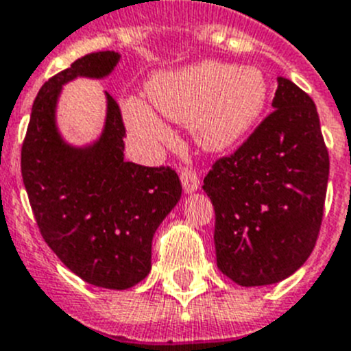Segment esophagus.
Returning <instances> with one entry per match:
<instances>
[{"label": "esophagus", "instance_id": "obj_1", "mask_svg": "<svg viewBox=\"0 0 351 351\" xmlns=\"http://www.w3.org/2000/svg\"><path fill=\"white\" fill-rule=\"evenodd\" d=\"M180 178H182V185H184V191L187 194L194 193V191L199 189V178H197L196 171H194L193 167H182Z\"/></svg>", "mask_w": 351, "mask_h": 351}]
</instances>
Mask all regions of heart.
Returning a JSON list of instances; mask_svg holds the SVG:
<instances>
[{
    "mask_svg": "<svg viewBox=\"0 0 351 351\" xmlns=\"http://www.w3.org/2000/svg\"><path fill=\"white\" fill-rule=\"evenodd\" d=\"M148 99L158 114L191 125L210 150L239 143L261 118L268 99L265 74L254 65L201 62L158 74L148 83ZM125 118L130 130L150 143H164L171 132L145 102L129 99Z\"/></svg>",
    "mask_w": 351,
    "mask_h": 351,
    "instance_id": "b5f03b06",
    "label": "heart"
}]
</instances>
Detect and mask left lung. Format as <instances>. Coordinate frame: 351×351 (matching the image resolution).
Masks as SVG:
<instances>
[{
    "label": "left lung",
    "mask_w": 351,
    "mask_h": 351,
    "mask_svg": "<svg viewBox=\"0 0 351 351\" xmlns=\"http://www.w3.org/2000/svg\"><path fill=\"white\" fill-rule=\"evenodd\" d=\"M277 83L274 111L203 184L215 210L217 267L240 286L297 272L322 228L330 164L318 111L289 79Z\"/></svg>",
    "instance_id": "obj_1"
}]
</instances>
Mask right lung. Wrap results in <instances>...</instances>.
Returning <instances> with one entry per match:
<instances>
[{
  "instance_id": "right-lung-1",
  "label": "right lung",
  "mask_w": 351,
  "mask_h": 351,
  "mask_svg": "<svg viewBox=\"0 0 351 351\" xmlns=\"http://www.w3.org/2000/svg\"><path fill=\"white\" fill-rule=\"evenodd\" d=\"M120 54L99 51L53 75L33 102L21 171L45 243L83 281L127 289L152 268V240L182 196L169 166L125 162V125L109 93L106 127L95 145L63 143L54 123L62 86L77 75L106 77Z\"/></svg>"
}]
</instances>
